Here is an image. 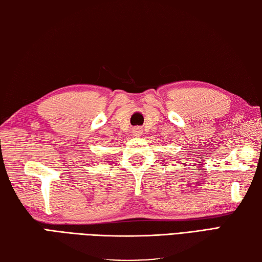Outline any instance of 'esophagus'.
<instances>
[{"label": "esophagus", "mask_w": 262, "mask_h": 262, "mask_svg": "<svg viewBox=\"0 0 262 262\" xmlns=\"http://www.w3.org/2000/svg\"><path fill=\"white\" fill-rule=\"evenodd\" d=\"M132 133L135 137H140L142 135V130L140 129V127H135V129L132 130Z\"/></svg>", "instance_id": "obj_1"}]
</instances>
